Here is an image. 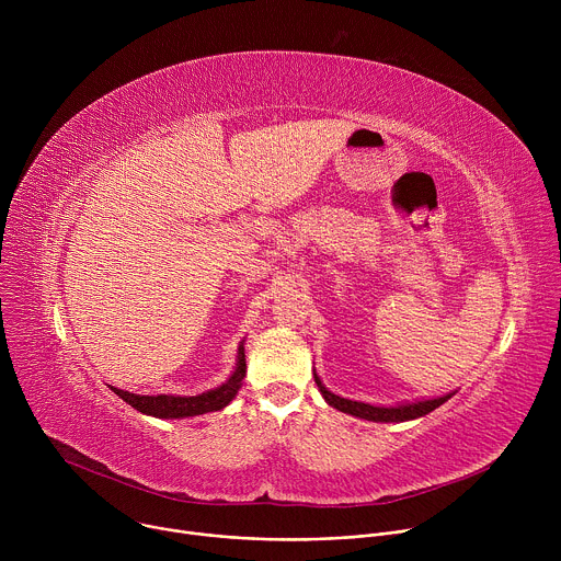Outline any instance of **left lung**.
Returning a JSON list of instances; mask_svg holds the SVG:
<instances>
[{
	"label": "left lung",
	"instance_id": "obj_1",
	"mask_svg": "<svg viewBox=\"0 0 561 561\" xmlns=\"http://www.w3.org/2000/svg\"><path fill=\"white\" fill-rule=\"evenodd\" d=\"M314 383L319 388V392H322V397L327 399V404L342 411V413H348L353 417H359V420H368V422H381V424H399V422H411V420H417V417H424L428 415L431 411L439 409L444 402H448L450 394H442V397H428V399H415V402H404V404H397V407H373V404H364V402H353V399H346V397H340L335 392H331L322 379L317 377L314 373Z\"/></svg>",
	"mask_w": 561,
	"mask_h": 561
}]
</instances>
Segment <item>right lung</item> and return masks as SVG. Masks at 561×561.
<instances>
[{
	"mask_svg": "<svg viewBox=\"0 0 561 561\" xmlns=\"http://www.w3.org/2000/svg\"><path fill=\"white\" fill-rule=\"evenodd\" d=\"M244 377H247V355H244V342H242L237 348V364L230 377L221 386L210 388L206 392L188 397V394H135L115 386H111V390L144 415H152L159 420H184V417H195V415L226 409L239 392V388H242Z\"/></svg>",
	"mask_w": 561,
	"mask_h": 561,
	"instance_id": "1",
	"label": "right lung"
}]
</instances>
